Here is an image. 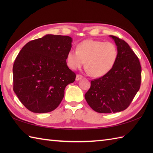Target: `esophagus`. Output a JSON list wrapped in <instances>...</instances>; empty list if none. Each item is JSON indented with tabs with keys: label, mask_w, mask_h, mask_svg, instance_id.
<instances>
[{
	"label": "esophagus",
	"mask_w": 153,
	"mask_h": 153,
	"mask_svg": "<svg viewBox=\"0 0 153 153\" xmlns=\"http://www.w3.org/2000/svg\"><path fill=\"white\" fill-rule=\"evenodd\" d=\"M83 78V76H82V75H79V74H77L76 76V81H79V79H82Z\"/></svg>",
	"instance_id": "34e87169"
}]
</instances>
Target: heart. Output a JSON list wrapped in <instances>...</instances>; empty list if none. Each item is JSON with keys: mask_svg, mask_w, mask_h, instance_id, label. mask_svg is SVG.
Here are the masks:
<instances>
[{"mask_svg": "<svg viewBox=\"0 0 153 153\" xmlns=\"http://www.w3.org/2000/svg\"><path fill=\"white\" fill-rule=\"evenodd\" d=\"M118 55V48L111 42L87 39L77 44L76 51L68 52L66 63L71 69L77 70L85 61L87 72L93 77H101L112 69Z\"/></svg>", "mask_w": 153, "mask_h": 153, "instance_id": "1", "label": "heart"}]
</instances>
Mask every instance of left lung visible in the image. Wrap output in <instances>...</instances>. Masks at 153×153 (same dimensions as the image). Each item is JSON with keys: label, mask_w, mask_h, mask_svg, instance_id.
<instances>
[{"label": "left lung", "mask_w": 153, "mask_h": 153, "mask_svg": "<svg viewBox=\"0 0 153 153\" xmlns=\"http://www.w3.org/2000/svg\"><path fill=\"white\" fill-rule=\"evenodd\" d=\"M114 40L118 55L109 72L91 82L85 98L91 108L99 113H115L126 110L139 90L141 66L138 57L121 39Z\"/></svg>", "instance_id": "1"}]
</instances>
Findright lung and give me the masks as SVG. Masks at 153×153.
<instances>
[{
	"instance_id": "right-lung-1",
	"label": "right lung",
	"mask_w": 153,
	"mask_h": 153,
	"mask_svg": "<svg viewBox=\"0 0 153 153\" xmlns=\"http://www.w3.org/2000/svg\"><path fill=\"white\" fill-rule=\"evenodd\" d=\"M72 39L46 35L22 48L13 65V89L25 108L35 113L53 111L64 98V89L76 79L67 66Z\"/></svg>"
}]
</instances>
